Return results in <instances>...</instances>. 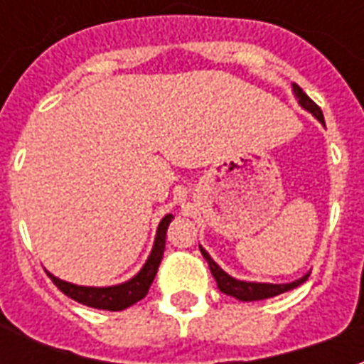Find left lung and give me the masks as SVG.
<instances>
[{
    "mask_svg": "<svg viewBox=\"0 0 364 364\" xmlns=\"http://www.w3.org/2000/svg\"><path fill=\"white\" fill-rule=\"evenodd\" d=\"M292 91H294V95H296L298 103L302 105V109H306L308 112H312L316 119L320 120L321 124H326L323 122V112L318 105L314 103L310 97L306 95L304 91L298 87L296 83H292ZM200 253H203V257L208 263V267H210V273L216 279V284H218V289L224 294H228V296H234L237 300H244V302H253V300H265V298H273L277 294H282V292H287V290L296 289L298 284H302V282L310 277V274H304L302 279H298V281L287 282V284H271V282H247V281H240V279H234V277H230L226 271H222V267H218L214 259L208 255V253L200 247Z\"/></svg>",
    "mask_w": 364,
    "mask_h": 364,
    "instance_id": "obj_1",
    "label": "left lung"
}]
</instances>
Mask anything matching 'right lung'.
I'll return each mask as SVG.
<instances>
[{"label":"right lung","mask_w":364,"mask_h":364,"mask_svg":"<svg viewBox=\"0 0 364 364\" xmlns=\"http://www.w3.org/2000/svg\"><path fill=\"white\" fill-rule=\"evenodd\" d=\"M171 214H167L161 218L156 232V240H154V247H151L150 257L146 259L144 267L127 282H120L114 287H80V284H72L54 277L52 273L46 271L50 277V281L58 287L66 296H70L80 304L91 306V308H99V310H111V312H119L124 310L128 306L136 304L138 300H142L148 290H150L151 282L156 279L159 263L164 257V250H166V232L169 222H171Z\"/></svg>","instance_id":"1"}]
</instances>
